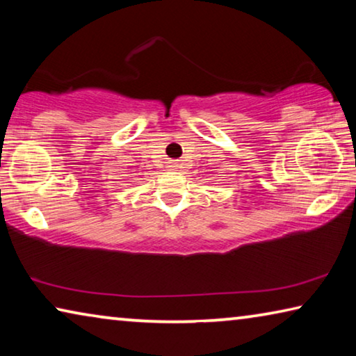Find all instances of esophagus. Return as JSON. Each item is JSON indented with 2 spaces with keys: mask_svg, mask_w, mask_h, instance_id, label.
Wrapping results in <instances>:
<instances>
[{
  "mask_svg": "<svg viewBox=\"0 0 356 356\" xmlns=\"http://www.w3.org/2000/svg\"><path fill=\"white\" fill-rule=\"evenodd\" d=\"M176 166H177V165H171V168H172V170H176Z\"/></svg>",
  "mask_w": 356,
  "mask_h": 356,
  "instance_id": "esophagus-1",
  "label": "esophagus"
}]
</instances>
